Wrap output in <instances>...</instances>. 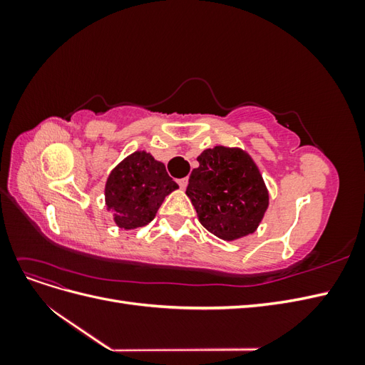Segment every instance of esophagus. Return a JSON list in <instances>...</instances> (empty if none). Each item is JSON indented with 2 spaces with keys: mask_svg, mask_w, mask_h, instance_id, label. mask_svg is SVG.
Here are the masks:
<instances>
[{
  "mask_svg": "<svg viewBox=\"0 0 365 365\" xmlns=\"http://www.w3.org/2000/svg\"><path fill=\"white\" fill-rule=\"evenodd\" d=\"M178 184H180L181 189H185L187 184H189V178H181V180H178Z\"/></svg>",
  "mask_w": 365,
  "mask_h": 365,
  "instance_id": "1",
  "label": "esophagus"
}]
</instances>
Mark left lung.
Returning a JSON list of instances; mask_svg holds the SVG:
<instances>
[{"label":"left lung","instance_id":"1","mask_svg":"<svg viewBox=\"0 0 365 365\" xmlns=\"http://www.w3.org/2000/svg\"><path fill=\"white\" fill-rule=\"evenodd\" d=\"M192 170L187 196L210 233L235 240L251 235L268 208V190L257 165L240 149L204 150Z\"/></svg>","mask_w":365,"mask_h":365}]
</instances>
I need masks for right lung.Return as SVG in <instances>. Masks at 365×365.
I'll return each mask as SVG.
<instances>
[{"label":"right lung","mask_w":365,"mask_h":365,"mask_svg":"<svg viewBox=\"0 0 365 365\" xmlns=\"http://www.w3.org/2000/svg\"><path fill=\"white\" fill-rule=\"evenodd\" d=\"M178 189L165 165L146 152H134L109 175L105 187L106 207L120 228L148 225L164 197Z\"/></svg>","instance_id":"right-lung-1"}]
</instances>
